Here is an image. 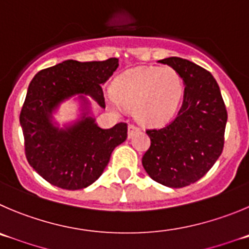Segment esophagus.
Listing matches in <instances>:
<instances>
[{
    "label": "esophagus",
    "mask_w": 249,
    "mask_h": 249,
    "mask_svg": "<svg viewBox=\"0 0 249 249\" xmlns=\"http://www.w3.org/2000/svg\"><path fill=\"white\" fill-rule=\"evenodd\" d=\"M139 131V127L135 126V125H129V127H127V138L131 139L132 135L135 134V132Z\"/></svg>",
    "instance_id": "1"
}]
</instances>
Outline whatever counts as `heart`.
Instances as JSON below:
<instances>
[{
  "mask_svg": "<svg viewBox=\"0 0 249 249\" xmlns=\"http://www.w3.org/2000/svg\"><path fill=\"white\" fill-rule=\"evenodd\" d=\"M184 96V83L172 67H141L124 72L114 82L109 103L118 110L135 108L139 122L162 125L176 115Z\"/></svg>",
  "mask_w": 249,
  "mask_h": 249,
  "instance_id": "b5f03b06",
  "label": "heart"
}]
</instances>
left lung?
Returning a JSON list of instances; mask_svg holds the SVG:
<instances>
[{
  "label": "left lung",
  "instance_id": "8db88e82",
  "mask_svg": "<svg viewBox=\"0 0 249 249\" xmlns=\"http://www.w3.org/2000/svg\"><path fill=\"white\" fill-rule=\"evenodd\" d=\"M159 62L179 73L184 97L171 123L146 131L151 146L143 155L142 166L160 184L183 188L204 177L221 155L227 111L210 72L176 56Z\"/></svg>",
  "mask_w": 249,
  "mask_h": 249
}]
</instances>
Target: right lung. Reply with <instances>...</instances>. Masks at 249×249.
Masks as SVG:
<instances>
[{"label": "right lung", "instance_id": "add662e5", "mask_svg": "<svg viewBox=\"0 0 249 249\" xmlns=\"http://www.w3.org/2000/svg\"><path fill=\"white\" fill-rule=\"evenodd\" d=\"M118 66L115 57L90 62L66 60L39 71L29 83L19 115L25 156L50 184L67 190L88 187L101 177L114 148L126 140L125 123L110 129L97 125L88 99L106 108L102 85ZM72 96L80 101L81 117L61 128L53 113Z\"/></svg>", "mask_w": 249, "mask_h": 249}]
</instances>
